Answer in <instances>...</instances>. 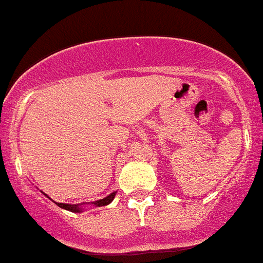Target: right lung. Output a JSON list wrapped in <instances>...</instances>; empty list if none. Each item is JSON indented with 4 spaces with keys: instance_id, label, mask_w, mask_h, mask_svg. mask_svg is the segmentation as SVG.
I'll use <instances>...</instances> for the list:
<instances>
[{
    "instance_id": "obj_1",
    "label": "right lung",
    "mask_w": 263,
    "mask_h": 263,
    "mask_svg": "<svg viewBox=\"0 0 263 263\" xmlns=\"http://www.w3.org/2000/svg\"><path fill=\"white\" fill-rule=\"evenodd\" d=\"M116 196V192H113V194H110L109 196L104 197V199H101V200H97L95 201V204L96 206H104V205H108L109 203H111V200L115 199ZM58 205L60 206V208H64V210L67 211H71V212H81V206L79 205V204H64V203H57Z\"/></svg>"
}]
</instances>
